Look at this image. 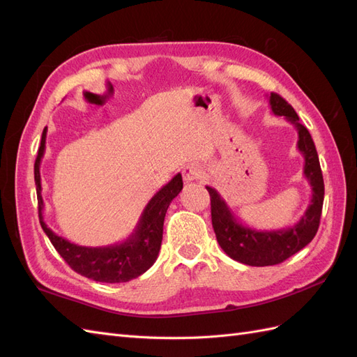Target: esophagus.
<instances>
[{"mask_svg": "<svg viewBox=\"0 0 357 357\" xmlns=\"http://www.w3.org/2000/svg\"><path fill=\"white\" fill-rule=\"evenodd\" d=\"M181 174H183V180H185V183H192V181H195L202 177V168L197 164H190V165H186L185 168H183Z\"/></svg>", "mask_w": 357, "mask_h": 357, "instance_id": "1", "label": "esophagus"}]
</instances>
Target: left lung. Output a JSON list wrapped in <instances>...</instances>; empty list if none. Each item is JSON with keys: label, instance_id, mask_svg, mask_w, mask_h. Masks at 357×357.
Listing matches in <instances>:
<instances>
[{"label": "left lung", "instance_id": "8db88e82", "mask_svg": "<svg viewBox=\"0 0 357 357\" xmlns=\"http://www.w3.org/2000/svg\"><path fill=\"white\" fill-rule=\"evenodd\" d=\"M268 100L275 116H284L286 121L296 128L298 150L304 156V177L311 186V202L301 219L289 228L259 231L241 223L220 193L207 186L211 198V222L219 245L234 261L250 266L282 264L311 243L319 229L323 198H325V183H323L317 150L308 129L299 123L294 107L282 96L273 92Z\"/></svg>", "mask_w": 357, "mask_h": 357}]
</instances>
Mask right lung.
I'll return each mask as SVG.
<instances>
[{"label": "right lung", "instance_id": "add662e5", "mask_svg": "<svg viewBox=\"0 0 357 357\" xmlns=\"http://www.w3.org/2000/svg\"><path fill=\"white\" fill-rule=\"evenodd\" d=\"M47 128L43 129L41 143L34 165V178L37 186L38 218L43 231L49 236L50 243L56 248L71 269L80 275L101 283H125L144 274L158 259L162 234H164L165 213L171 201L183 189L181 174H176L164 188H160L155 197L147 202L132 234L122 243L104 247H86L70 243L68 240L53 232L43 218L45 201L41 197L40 164L46 150Z\"/></svg>", "mask_w": 357, "mask_h": 357}]
</instances>
